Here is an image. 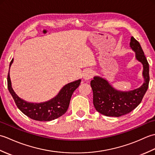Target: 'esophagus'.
I'll return each instance as SVG.
<instances>
[{"label":"esophagus","instance_id":"esophagus-1","mask_svg":"<svg viewBox=\"0 0 155 155\" xmlns=\"http://www.w3.org/2000/svg\"><path fill=\"white\" fill-rule=\"evenodd\" d=\"M93 71L91 70V69L90 70H87L83 74V79L84 81H88V80H90L92 77H93Z\"/></svg>","mask_w":155,"mask_h":155}]
</instances>
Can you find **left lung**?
<instances>
[{
	"mask_svg": "<svg viewBox=\"0 0 155 155\" xmlns=\"http://www.w3.org/2000/svg\"><path fill=\"white\" fill-rule=\"evenodd\" d=\"M130 47L135 52L137 60L143 64L144 81L140 87L127 91L118 90L99 76H94L91 81L94 108L105 116L119 117L129 113L140 103L149 87V65L140 43L133 37L130 38Z\"/></svg>",
	"mask_w": 155,
	"mask_h": 155,
	"instance_id": "8db88e82",
	"label": "left lung"
}]
</instances>
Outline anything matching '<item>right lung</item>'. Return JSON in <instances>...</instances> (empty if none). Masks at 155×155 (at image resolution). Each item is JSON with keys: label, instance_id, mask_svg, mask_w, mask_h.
<instances>
[{"label": "right lung", "instance_id": "right-lung-1", "mask_svg": "<svg viewBox=\"0 0 155 155\" xmlns=\"http://www.w3.org/2000/svg\"><path fill=\"white\" fill-rule=\"evenodd\" d=\"M13 61L12 58L10 63L9 70ZM7 81L10 93L22 113L35 120L50 121L61 117L67 112L72 94L80 85L81 80L78 79L65 84L54 97L42 103H30L20 98L12 87L9 72Z\"/></svg>", "mask_w": 155, "mask_h": 155}]
</instances>
